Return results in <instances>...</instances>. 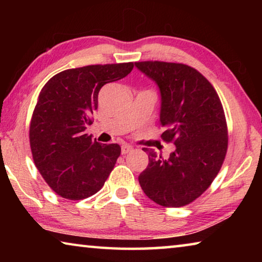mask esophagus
Returning a JSON list of instances; mask_svg holds the SVG:
<instances>
[{"label":"esophagus","mask_w":262,"mask_h":262,"mask_svg":"<svg viewBox=\"0 0 262 262\" xmlns=\"http://www.w3.org/2000/svg\"><path fill=\"white\" fill-rule=\"evenodd\" d=\"M130 151H133V147H132V145H129V144H123L122 147H121V154H122V155H126V154L130 152Z\"/></svg>","instance_id":"34e87169"}]
</instances>
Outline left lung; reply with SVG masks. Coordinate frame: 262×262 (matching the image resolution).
Instances as JSON below:
<instances>
[{
    "label": "left lung",
    "instance_id": "left-lung-1",
    "mask_svg": "<svg viewBox=\"0 0 262 262\" xmlns=\"http://www.w3.org/2000/svg\"><path fill=\"white\" fill-rule=\"evenodd\" d=\"M161 94L162 137L176 150L164 159L143 148L149 164L139 176L145 195L163 207L188 205L209 187L228 149V129L220 97L198 70L183 63L135 62Z\"/></svg>",
    "mask_w": 262,
    "mask_h": 262
}]
</instances>
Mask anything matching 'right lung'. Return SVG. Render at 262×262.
<instances>
[{
	"label": "right lung",
	"instance_id": "obj_1",
	"mask_svg": "<svg viewBox=\"0 0 262 262\" xmlns=\"http://www.w3.org/2000/svg\"><path fill=\"white\" fill-rule=\"evenodd\" d=\"M133 62L68 69L41 89L30 125L35 166L54 192L69 200L96 194L120 156L117 143L101 144L85 134L106 83L132 72Z\"/></svg>",
	"mask_w": 262,
	"mask_h": 262
}]
</instances>
